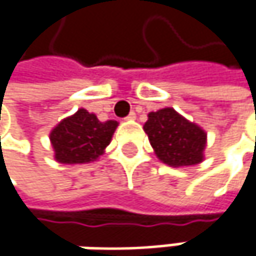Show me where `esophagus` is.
I'll list each match as a JSON object with an SVG mask.
<instances>
[{
    "label": "esophagus",
    "mask_w": 256,
    "mask_h": 256,
    "mask_svg": "<svg viewBox=\"0 0 256 256\" xmlns=\"http://www.w3.org/2000/svg\"><path fill=\"white\" fill-rule=\"evenodd\" d=\"M134 118H136V112H130L126 117V120H134Z\"/></svg>",
    "instance_id": "1"
}]
</instances>
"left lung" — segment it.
<instances>
[{"mask_svg":"<svg viewBox=\"0 0 256 256\" xmlns=\"http://www.w3.org/2000/svg\"><path fill=\"white\" fill-rule=\"evenodd\" d=\"M155 155L170 167H189L204 161L206 132L167 106L148 114L144 124Z\"/></svg>","mask_w":256,"mask_h":256,"instance_id":"obj_1","label":"left lung"}]
</instances>
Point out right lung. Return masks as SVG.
Segmentation results:
<instances>
[{"mask_svg":"<svg viewBox=\"0 0 256 256\" xmlns=\"http://www.w3.org/2000/svg\"><path fill=\"white\" fill-rule=\"evenodd\" d=\"M118 123L100 122L94 112L79 108L62 118L50 133L54 158L61 164H88L98 160L110 145Z\"/></svg>","mask_w":256,"mask_h":256,"instance_id":"obj_1","label":"right lung"}]
</instances>
